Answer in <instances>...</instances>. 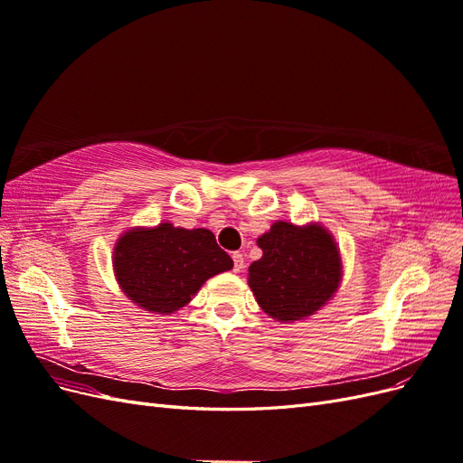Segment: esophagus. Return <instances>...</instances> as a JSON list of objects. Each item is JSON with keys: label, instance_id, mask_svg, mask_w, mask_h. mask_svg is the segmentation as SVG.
<instances>
[{"label": "esophagus", "instance_id": "esophagus-1", "mask_svg": "<svg viewBox=\"0 0 463 463\" xmlns=\"http://www.w3.org/2000/svg\"><path fill=\"white\" fill-rule=\"evenodd\" d=\"M232 259H233V270H235V272H241V270L245 269V259H243V255L240 253V250H237V253L232 255Z\"/></svg>", "mask_w": 463, "mask_h": 463}]
</instances>
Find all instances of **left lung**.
Segmentation results:
<instances>
[{
	"label": "left lung",
	"instance_id": "obj_1",
	"mask_svg": "<svg viewBox=\"0 0 463 463\" xmlns=\"http://www.w3.org/2000/svg\"><path fill=\"white\" fill-rule=\"evenodd\" d=\"M257 245L262 257L249 266V286L260 309L272 318L293 322L311 317L338 289L340 250L318 223L274 222Z\"/></svg>",
	"mask_w": 463,
	"mask_h": 463
}]
</instances>
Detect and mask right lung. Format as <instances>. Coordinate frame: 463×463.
I'll use <instances>...</instances> for the list:
<instances>
[{
    "instance_id": "add662e5",
    "label": "right lung",
    "mask_w": 463,
    "mask_h": 463,
    "mask_svg": "<svg viewBox=\"0 0 463 463\" xmlns=\"http://www.w3.org/2000/svg\"><path fill=\"white\" fill-rule=\"evenodd\" d=\"M233 269L213 232L204 228H156L125 232L114 249L118 284L135 305L156 315H170L197 296L208 278Z\"/></svg>"
}]
</instances>
